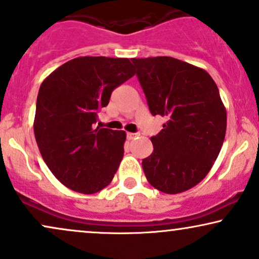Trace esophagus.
<instances>
[{
    "instance_id": "obj_1",
    "label": "esophagus",
    "mask_w": 259,
    "mask_h": 259,
    "mask_svg": "<svg viewBox=\"0 0 259 259\" xmlns=\"http://www.w3.org/2000/svg\"><path fill=\"white\" fill-rule=\"evenodd\" d=\"M139 134H134V133H127L126 134V136H127V139L129 140H133V139H135L136 136H138Z\"/></svg>"
}]
</instances>
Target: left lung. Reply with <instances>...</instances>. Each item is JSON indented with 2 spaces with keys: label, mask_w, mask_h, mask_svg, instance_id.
I'll list each match as a JSON object with an SVG mask.
<instances>
[{
  "label": "left lung",
  "mask_w": 259,
  "mask_h": 259,
  "mask_svg": "<svg viewBox=\"0 0 259 259\" xmlns=\"http://www.w3.org/2000/svg\"><path fill=\"white\" fill-rule=\"evenodd\" d=\"M132 61L151 113L167 118L142 160L146 179L166 194L188 191L207 175L222 148L227 112L219 88L206 71L179 59Z\"/></svg>",
  "instance_id": "8db88e82"
}]
</instances>
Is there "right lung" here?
<instances>
[{
  "label": "right lung",
  "instance_id": "obj_1",
  "mask_svg": "<svg viewBox=\"0 0 259 259\" xmlns=\"http://www.w3.org/2000/svg\"><path fill=\"white\" fill-rule=\"evenodd\" d=\"M135 74L126 58L80 57L40 84L33 132L43 160L64 186L94 194L113 180L124 154L123 130L95 127L112 92Z\"/></svg>",
  "mask_w": 259,
  "mask_h": 259
}]
</instances>
